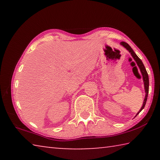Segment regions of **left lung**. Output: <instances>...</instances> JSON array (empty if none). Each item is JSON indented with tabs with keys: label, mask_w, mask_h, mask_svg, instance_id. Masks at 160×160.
Instances as JSON below:
<instances>
[{
	"label": "left lung",
	"mask_w": 160,
	"mask_h": 160,
	"mask_svg": "<svg viewBox=\"0 0 160 160\" xmlns=\"http://www.w3.org/2000/svg\"><path fill=\"white\" fill-rule=\"evenodd\" d=\"M120 44L121 46H123V47L126 48L127 50L129 51V53H131V55L132 56V57L133 58V59L135 60V61L136 62V63L138 65V66L139 67L140 72H141V74L142 75V80H143V82H144V88H145V99H144V101H143V104H142V107L140 108V109L139 110V112L137 113L136 116L138 114V113L141 112V111L144 109V107L145 106V104H146V102H147V99H148V92H149V78H148V74L147 72V70H146L144 66V65H143L142 61L140 60L138 56L133 51V50L132 49V48L130 47V46L127 44L126 42H121L120 43Z\"/></svg>",
	"instance_id": "obj_1"
}]
</instances>
